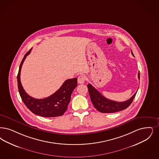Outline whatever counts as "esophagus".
Instances as JSON below:
<instances>
[{"mask_svg":"<svg viewBox=\"0 0 159 159\" xmlns=\"http://www.w3.org/2000/svg\"><path fill=\"white\" fill-rule=\"evenodd\" d=\"M85 80H86V77L83 76V75H80V76L78 77L77 82L79 84H83V83H84Z\"/></svg>","mask_w":159,"mask_h":159,"instance_id":"1","label":"esophagus"}]
</instances>
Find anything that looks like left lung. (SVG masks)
I'll return each instance as SVG.
<instances>
[{
  "mask_svg": "<svg viewBox=\"0 0 159 159\" xmlns=\"http://www.w3.org/2000/svg\"><path fill=\"white\" fill-rule=\"evenodd\" d=\"M131 53L134 56L133 51ZM138 77L140 80V73H138ZM89 95L94 107L102 113H114L122 110L125 109L133 101L137 92L130 99L124 102H116L108 99L102 95L96 89L90 84H88Z\"/></svg>",
  "mask_w": 159,
  "mask_h": 159,
  "instance_id": "obj_1",
  "label": "left lung"
}]
</instances>
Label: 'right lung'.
I'll list each match as a JSON object with an SVG mask.
<instances>
[{
  "mask_svg": "<svg viewBox=\"0 0 159 159\" xmlns=\"http://www.w3.org/2000/svg\"><path fill=\"white\" fill-rule=\"evenodd\" d=\"M31 50L32 48L26 53L19 66L17 76L19 95L26 107L34 114L48 118L61 116L67 109L71 93L77 85V79L73 78L66 80L54 93L44 99H35L28 95L22 86L20 75L24 61Z\"/></svg>",
  "mask_w": 159,
  "mask_h": 159,
  "instance_id": "obj_1",
  "label": "right lung"
}]
</instances>
